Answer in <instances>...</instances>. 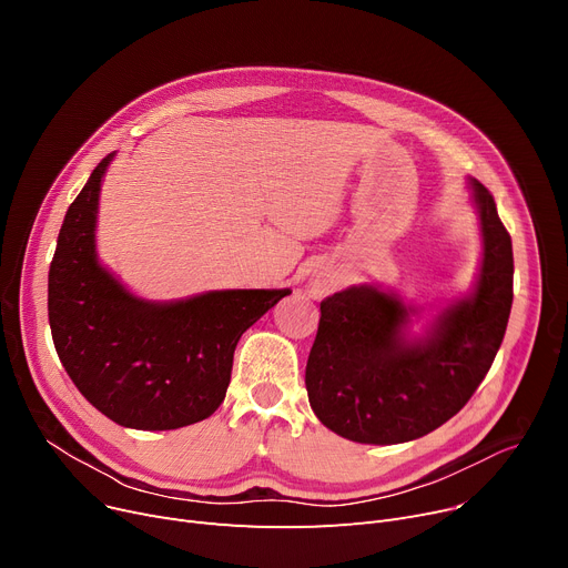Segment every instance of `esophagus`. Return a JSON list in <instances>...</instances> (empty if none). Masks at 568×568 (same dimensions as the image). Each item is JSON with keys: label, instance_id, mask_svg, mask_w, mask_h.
I'll return each instance as SVG.
<instances>
[{"label": "esophagus", "instance_id": "1", "mask_svg": "<svg viewBox=\"0 0 568 568\" xmlns=\"http://www.w3.org/2000/svg\"><path fill=\"white\" fill-rule=\"evenodd\" d=\"M336 287H338V276L334 272H329V268H320V272H315L308 283V294L315 302H322V300H326V296H332L336 292Z\"/></svg>", "mask_w": 568, "mask_h": 568}]
</instances>
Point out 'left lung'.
<instances>
[{"label": "left lung", "mask_w": 568, "mask_h": 568, "mask_svg": "<svg viewBox=\"0 0 568 568\" xmlns=\"http://www.w3.org/2000/svg\"><path fill=\"white\" fill-rule=\"evenodd\" d=\"M481 232L479 274L467 294L446 302L414 334L422 306L364 283L320 304L306 364L317 419L359 444L424 437L458 414L490 371L514 302L511 236L488 189L467 179Z\"/></svg>", "instance_id": "left-lung-1"}]
</instances>
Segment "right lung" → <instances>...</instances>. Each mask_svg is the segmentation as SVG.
<instances>
[{
  "label": "right lung",
  "mask_w": 568,
  "mask_h": 568,
  "mask_svg": "<svg viewBox=\"0 0 568 568\" xmlns=\"http://www.w3.org/2000/svg\"><path fill=\"white\" fill-rule=\"evenodd\" d=\"M108 154L69 206L48 276L59 362L108 419L174 430L212 416L225 398L242 334L292 290H209L152 302L133 294L97 251Z\"/></svg>",
  "instance_id": "right-lung-1"
}]
</instances>
